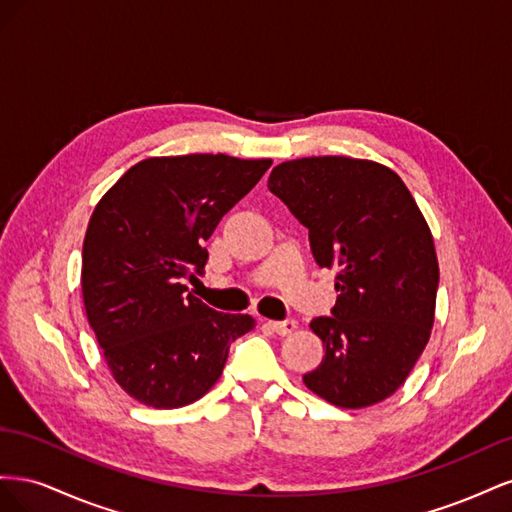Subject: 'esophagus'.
Segmentation results:
<instances>
[{
  "label": "esophagus",
  "mask_w": 512,
  "mask_h": 512,
  "mask_svg": "<svg viewBox=\"0 0 512 512\" xmlns=\"http://www.w3.org/2000/svg\"><path fill=\"white\" fill-rule=\"evenodd\" d=\"M269 329L277 335H290L294 329H297V320H269Z\"/></svg>",
  "instance_id": "esophagus-1"
}]
</instances>
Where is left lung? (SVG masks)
Segmentation results:
<instances>
[{
	"label": "left lung",
	"instance_id": "left-lung-1",
	"mask_svg": "<svg viewBox=\"0 0 512 512\" xmlns=\"http://www.w3.org/2000/svg\"><path fill=\"white\" fill-rule=\"evenodd\" d=\"M269 190L307 230L320 267H339L333 316L309 322L324 346L305 386L337 408L391 397L423 354L440 267L431 230L389 166L318 156L277 164Z\"/></svg>",
	"mask_w": 512,
	"mask_h": 512
}]
</instances>
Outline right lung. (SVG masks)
<instances>
[{
  "instance_id": "add662e5",
  "label": "right lung",
  "mask_w": 512,
  "mask_h": 512,
  "mask_svg": "<svg viewBox=\"0 0 512 512\" xmlns=\"http://www.w3.org/2000/svg\"><path fill=\"white\" fill-rule=\"evenodd\" d=\"M273 160L224 153L147 158L108 190L83 241L89 327L115 382L145 406L194 404L220 380L228 346L256 327L188 292L207 265L205 241Z\"/></svg>"
}]
</instances>
